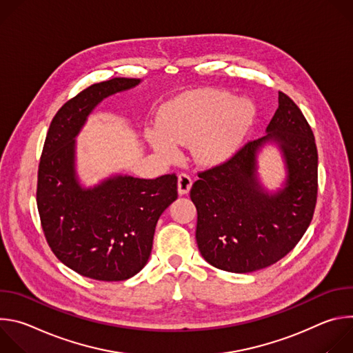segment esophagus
<instances>
[{
  "instance_id": "esophagus-1",
  "label": "esophagus",
  "mask_w": 353,
  "mask_h": 353,
  "mask_svg": "<svg viewBox=\"0 0 353 353\" xmlns=\"http://www.w3.org/2000/svg\"><path fill=\"white\" fill-rule=\"evenodd\" d=\"M192 185V180L187 173H180L179 174V181H177V188L179 194H187Z\"/></svg>"
}]
</instances>
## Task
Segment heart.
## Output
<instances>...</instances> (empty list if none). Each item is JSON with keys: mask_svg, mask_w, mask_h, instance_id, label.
<instances>
[{"mask_svg": "<svg viewBox=\"0 0 353 353\" xmlns=\"http://www.w3.org/2000/svg\"><path fill=\"white\" fill-rule=\"evenodd\" d=\"M254 117V108L245 99H232L216 89L187 92L169 102L159 127L148 131V141L158 154L172 158L177 143L192 142L201 162H216L228 157Z\"/></svg>", "mask_w": 353, "mask_h": 353, "instance_id": "b5f03b06", "label": "heart"}]
</instances>
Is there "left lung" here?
<instances>
[{
  "instance_id": "left-lung-1",
  "label": "left lung",
  "mask_w": 353,
  "mask_h": 353,
  "mask_svg": "<svg viewBox=\"0 0 353 353\" xmlns=\"http://www.w3.org/2000/svg\"><path fill=\"white\" fill-rule=\"evenodd\" d=\"M278 102L268 134L198 172L190 191L201 256L222 271L245 274L275 264L293 250L313 219L319 190L314 135L288 94L279 92ZM271 139L280 143L290 170L287 187L274 196L263 193L255 177L256 150Z\"/></svg>"
}]
</instances>
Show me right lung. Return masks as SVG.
<instances>
[{"label":"right lung","instance_id":"1","mask_svg":"<svg viewBox=\"0 0 353 353\" xmlns=\"http://www.w3.org/2000/svg\"><path fill=\"white\" fill-rule=\"evenodd\" d=\"M139 83L113 78L70 99L50 124L37 170L36 203L44 237L68 268L96 281H125L152 251L162 212L177 198L176 173L154 180L119 176L89 190L74 172V138L100 100Z\"/></svg>","mask_w":353,"mask_h":353}]
</instances>
